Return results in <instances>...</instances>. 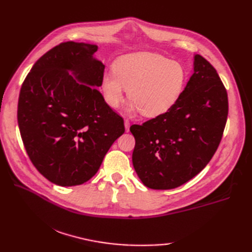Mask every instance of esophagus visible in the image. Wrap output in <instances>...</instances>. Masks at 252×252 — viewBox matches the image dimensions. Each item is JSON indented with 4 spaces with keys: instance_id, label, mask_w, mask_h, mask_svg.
Masks as SVG:
<instances>
[{
    "instance_id": "esophagus-1",
    "label": "esophagus",
    "mask_w": 252,
    "mask_h": 252,
    "mask_svg": "<svg viewBox=\"0 0 252 252\" xmlns=\"http://www.w3.org/2000/svg\"><path fill=\"white\" fill-rule=\"evenodd\" d=\"M125 126H126V131L127 132L130 129V121L127 119H125Z\"/></svg>"
}]
</instances>
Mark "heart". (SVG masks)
I'll return each mask as SVG.
<instances>
[{
	"label": "heart",
	"mask_w": 252,
	"mask_h": 252,
	"mask_svg": "<svg viewBox=\"0 0 252 252\" xmlns=\"http://www.w3.org/2000/svg\"><path fill=\"white\" fill-rule=\"evenodd\" d=\"M185 78L180 63L157 53L140 52L120 57L114 71L104 74L101 88L106 103L112 108L120 106L127 90L131 110L140 109L144 116L156 117L176 103Z\"/></svg>",
	"instance_id": "1"
}]
</instances>
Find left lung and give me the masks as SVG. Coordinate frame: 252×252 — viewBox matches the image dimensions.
Instances as JSON below:
<instances>
[{
    "instance_id": "obj_1",
    "label": "left lung",
    "mask_w": 252,
    "mask_h": 252,
    "mask_svg": "<svg viewBox=\"0 0 252 252\" xmlns=\"http://www.w3.org/2000/svg\"><path fill=\"white\" fill-rule=\"evenodd\" d=\"M228 115L226 89L210 63L195 55L194 73L171 108L133 125L132 161L143 184L172 189L191 180L220 145Z\"/></svg>"
}]
</instances>
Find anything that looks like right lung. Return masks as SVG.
Masks as SVG:
<instances>
[{
    "label": "right lung",
    "instance_id": "obj_1",
    "mask_svg": "<svg viewBox=\"0 0 252 252\" xmlns=\"http://www.w3.org/2000/svg\"><path fill=\"white\" fill-rule=\"evenodd\" d=\"M96 51L93 44L62 42L35 62L21 85L17 119L24 146L36 170L56 185L93 178L126 131L123 118L95 88L105 70L93 57Z\"/></svg>",
    "mask_w": 252,
    "mask_h": 252
}]
</instances>
